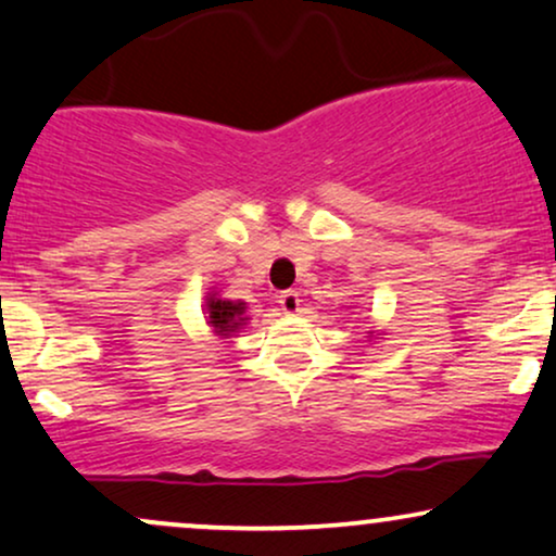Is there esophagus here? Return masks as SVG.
Segmentation results:
<instances>
[{"instance_id": "1", "label": "esophagus", "mask_w": 556, "mask_h": 556, "mask_svg": "<svg viewBox=\"0 0 556 556\" xmlns=\"http://www.w3.org/2000/svg\"><path fill=\"white\" fill-rule=\"evenodd\" d=\"M278 304H280V309H283L286 314H296L299 306H301V299H299L296 291H283L278 296Z\"/></svg>"}]
</instances>
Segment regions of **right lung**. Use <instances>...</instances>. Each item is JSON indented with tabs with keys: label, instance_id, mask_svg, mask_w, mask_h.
I'll list each match as a JSON object with an SVG mask.
<instances>
[{
	"label": "right lung",
	"instance_id": "obj_1",
	"mask_svg": "<svg viewBox=\"0 0 556 556\" xmlns=\"http://www.w3.org/2000/svg\"><path fill=\"white\" fill-rule=\"evenodd\" d=\"M205 312H208L211 327H214L218 334H226V338H229L231 332H237L247 319L244 304H237V301H224L216 296H208V301H205Z\"/></svg>",
	"mask_w": 556,
	"mask_h": 556
}]
</instances>
